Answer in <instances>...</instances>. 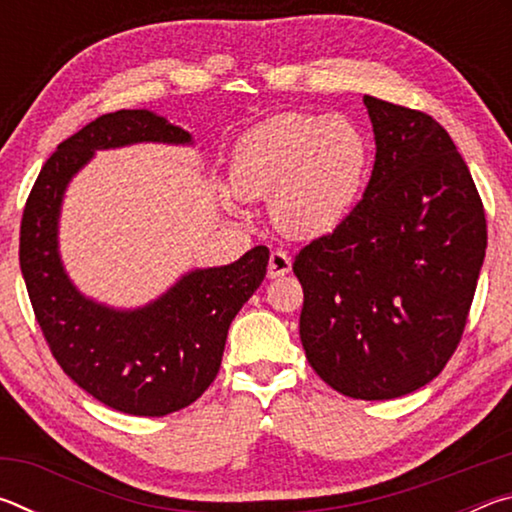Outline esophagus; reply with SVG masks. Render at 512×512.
<instances>
[{
	"mask_svg": "<svg viewBox=\"0 0 512 512\" xmlns=\"http://www.w3.org/2000/svg\"><path fill=\"white\" fill-rule=\"evenodd\" d=\"M291 271V257L284 253V250H273L271 257H268V277L277 280V277H284Z\"/></svg>",
	"mask_w": 512,
	"mask_h": 512,
	"instance_id": "esophagus-1",
	"label": "esophagus"
}]
</instances>
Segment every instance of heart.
I'll use <instances>...</instances> for the list:
<instances>
[{
    "label": "heart",
    "mask_w": 512,
    "mask_h": 512,
    "mask_svg": "<svg viewBox=\"0 0 512 512\" xmlns=\"http://www.w3.org/2000/svg\"><path fill=\"white\" fill-rule=\"evenodd\" d=\"M366 171L368 142L354 121L287 110L259 121L237 142L230 196H271L277 230L316 239L343 223Z\"/></svg>",
    "instance_id": "heart-1"
}]
</instances>
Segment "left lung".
Instances as JSON below:
<instances>
[{"mask_svg":"<svg viewBox=\"0 0 512 512\" xmlns=\"http://www.w3.org/2000/svg\"><path fill=\"white\" fill-rule=\"evenodd\" d=\"M375 167L361 203L293 262L300 341L316 375L354 400L429 384L461 341L488 232L452 137L424 112L366 94Z\"/></svg>","mask_w":512,"mask_h":512,"instance_id":"1","label":"left lung"}]
</instances>
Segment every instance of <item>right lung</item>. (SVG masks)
Instances as JSON below:
<instances>
[{
	"mask_svg": "<svg viewBox=\"0 0 512 512\" xmlns=\"http://www.w3.org/2000/svg\"><path fill=\"white\" fill-rule=\"evenodd\" d=\"M135 144L196 146L155 110H117L58 144L24 207L20 266L42 334L60 368L110 409L160 418L196 402L221 368L230 323L259 289L268 248L237 262L192 268L140 307L85 296L60 257V214L69 183L97 151Z\"/></svg>",
	"mask_w": 512,
	"mask_h": 512,
	"instance_id": "add662e5",
	"label": "right lung"
}]
</instances>
